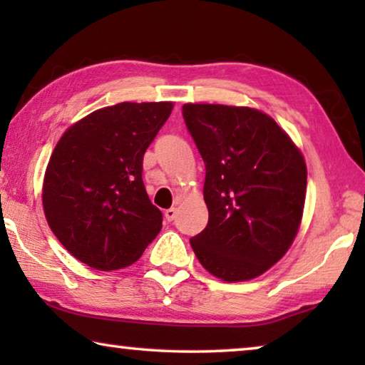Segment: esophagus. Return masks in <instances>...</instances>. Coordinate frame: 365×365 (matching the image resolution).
<instances>
[{
  "label": "esophagus",
  "instance_id": "esophagus-1",
  "mask_svg": "<svg viewBox=\"0 0 365 365\" xmlns=\"http://www.w3.org/2000/svg\"><path fill=\"white\" fill-rule=\"evenodd\" d=\"M164 215H165V219H168V222H172L175 219V215H177V209L175 207H170V209H168V211L164 212Z\"/></svg>",
  "mask_w": 365,
  "mask_h": 365
}]
</instances>
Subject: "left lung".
Instances as JSON below:
<instances>
[{
	"label": "left lung",
	"instance_id": "obj_1",
	"mask_svg": "<svg viewBox=\"0 0 365 365\" xmlns=\"http://www.w3.org/2000/svg\"><path fill=\"white\" fill-rule=\"evenodd\" d=\"M206 165L209 220L190 240L197 261L225 282L264 274L292 246L306 200L301 151L272 117L251 108L183 104Z\"/></svg>",
	"mask_w": 365,
	"mask_h": 365
}]
</instances>
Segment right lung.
Instances as JSON below:
<instances>
[{
  "label": "right lung",
  "mask_w": 365,
  "mask_h": 365,
  "mask_svg": "<svg viewBox=\"0 0 365 365\" xmlns=\"http://www.w3.org/2000/svg\"><path fill=\"white\" fill-rule=\"evenodd\" d=\"M174 104L119 103L61 137L43 182L46 220L64 248L98 270L138 261L163 228L145 190L143 156Z\"/></svg>",
  "instance_id": "right-lung-1"
}]
</instances>
